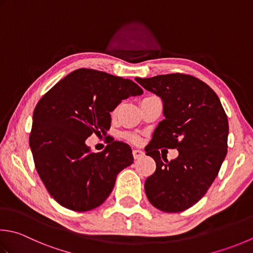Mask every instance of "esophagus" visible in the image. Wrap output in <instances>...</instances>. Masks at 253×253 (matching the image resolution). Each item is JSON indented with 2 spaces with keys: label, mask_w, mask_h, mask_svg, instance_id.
Masks as SVG:
<instances>
[{
  "label": "esophagus",
  "mask_w": 253,
  "mask_h": 253,
  "mask_svg": "<svg viewBox=\"0 0 253 253\" xmlns=\"http://www.w3.org/2000/svg\"><path fill=\"white\" fill-rule=\"evenodd\" d=\"M143 155H145V152H143L140 149H133L132 150V156H133V158H135V159H139V158H141Z\"/></svg>",
  "instance_id": "esophagus-1"
}]
</instances>
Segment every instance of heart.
Returning <instances> with one entry per match:
<instances>
[{"instance_id": "b5f03b06", "label": "heart", "mask_w": 253, "mask_h": 253, "mask_svg": "<svg viewBox=\"0 0 253 253\" xmlns=\"http://www.w3.org/2000/svg\"><path fill=\"white\" fill-rule=\"evenodd\" d=\"M129 138H130L131 140H133V141H138V138L136 136H129Z\"/></svg>"}]
</instances>
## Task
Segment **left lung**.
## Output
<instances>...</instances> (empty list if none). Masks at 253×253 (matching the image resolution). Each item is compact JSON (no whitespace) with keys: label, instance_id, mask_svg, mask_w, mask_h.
Masks as SVG:
<instances>
[{"label":"left lung","instance_id":"1","mask_svg":"<svg viewBox=\"0 0 253 253\" xmlns=\"http://www.w3.org/2000/svg\"><path fill=\"white\" fill-rule=\"evenodd\" d=\"M136 81L161 98L166 117L145 148L157 165L145 182L146 195L162 211H183L206 194L218 174L227 155V115L217 94L189 74H161ZM160 147L177 149L179 156L163 163Z\"/></svg>","mask_w":253,"mask_h":253}]
</instances>
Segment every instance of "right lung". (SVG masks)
Returning a JSON list of instances; mask_svg holds the SVG:
<instances>
[{"mask_svg":"<svg viewBox=\"0 0 253 253\" xmlns=\"http://www.w3.org/2000/svg\"><path fill=\"white\" fill-rule=\"evenodd\" d=\"M142 93L128 79L78 69L37 103L29 146L39 176L61 206L87 211L111 194L118 173L133 162L131 148L113 141L93 152L85 140L92 133L106 135L111 112L123 100Z\"/></svg>","mask_w":253,"mask_h":253,"instance_id":"add662e5","label":"right lung"}]
</instances>
